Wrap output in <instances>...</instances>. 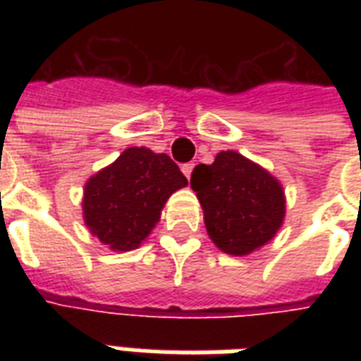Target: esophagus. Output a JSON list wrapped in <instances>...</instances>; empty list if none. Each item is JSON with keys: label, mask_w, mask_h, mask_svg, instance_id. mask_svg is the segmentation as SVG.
Segmentation results:
<instances>
[{"label": "esophagus", "mask_w": 361, "mask_h": 361, "mask_svg": "<svg viewBox=\"0 0 361 361\" xmlns=\"http://www.w3.org/2000/svg\"><path fill=\"white\" fill-rule=\"evenodd\" d=\"M192 169H195V163H185V164H181V172H183V174L187 176V180H191Z\"/></svg>", "instance_id": "1"}]
</instances>
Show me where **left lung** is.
I'll return each instance as SVG.
<instances>
[{
  "label": "left lung",
  "instance_id": "left-lung-1",
  "mask_svg": "<svg viewBox=\"0 0 361 361\" xmlns=\"http://www.w3.org/2000/svg\"><path fill=\"white\" fill-rule=\"evenodd\" d=\"M191 187L204 209L209 238L228 255H249L283 225V187L238 152H221L212 164L195 166Z\"/></svg>",
  "mask_w": 361,
  "mask_h": 361
}]
</instances>
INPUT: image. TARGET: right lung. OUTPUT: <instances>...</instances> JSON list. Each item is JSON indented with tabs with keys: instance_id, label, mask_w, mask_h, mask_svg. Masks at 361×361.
<instances>
[{
	"instance_id": "right-lung-1",
	"label": "right lung",
	"mask_w": 361,
	"mask_h": 361,
	"mask_svg": "<svg viewBox=\"0 0 361 361\" xmlns=\"http://www.w3.org/2000/svg\"><path fill=\"white\" fill-rule=\"evenodd\" d=\"M185 185L187 178L166 153L129 147L86 183L84 221L104 245L130 251L152 232L170 195Z\"/></svg>"
}]
</instances>
